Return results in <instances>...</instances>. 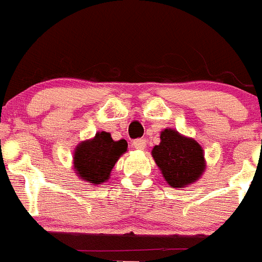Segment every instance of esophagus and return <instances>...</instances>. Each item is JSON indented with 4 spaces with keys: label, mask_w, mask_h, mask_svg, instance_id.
<instances>
[{
    "label": "esophagus",
    "mask_w": 262,
    "mask_h": 262,
    "mask_svg": "<svg viewBox=\"0 0 262 262\" xmlns=\"http://www.w3.org/2000/svg\"><path fill=\"white\" fill-rule=\"evenodd\" d=\"M133 146L135 147V148H138V150H143V148H146L147 142H146V139H142V138H140V139L134 140Z\"/></svg>",
    "instance_id": "esophagus-1"
}]
</instances>
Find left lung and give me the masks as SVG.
<instances>
[{
    "mask_svg": "<svg viewBox=\"0 0 262 262\" xmlns=\"http://www.w3.org/2000/svg\"><path fill=\"white\" fill-rule=\"evenodd\" d=\"M152 158L168 185L177 189L195 182L205 170L202 147L171 128L161 133V143L152 148Z\"/></svg>",
    "mask_w": 262,
    "mask_h": 262,
    "instance_id": "1",
    "label": "left lung"
}]
</instances>
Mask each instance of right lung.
<instances>
[{
    "mask_svg": "<svg viewBox=\"0 0 262 262\" xmlns=\"http://www.w3.org/2000/svg\"><path fill=\"white\" fill-rule=\"evenodd\" d=\"M126 151V140L115 142L111 134L101 131L95 135L94 139L83 142L76 147L73 165L80 178L92 185H99L107 182L111 170Z\"/></svg>",
    "mask_w": 262,
    "mask_h": 262,
    "instance_id": "right-lung-1",
    "label": "right lung"
}]
</instances>
